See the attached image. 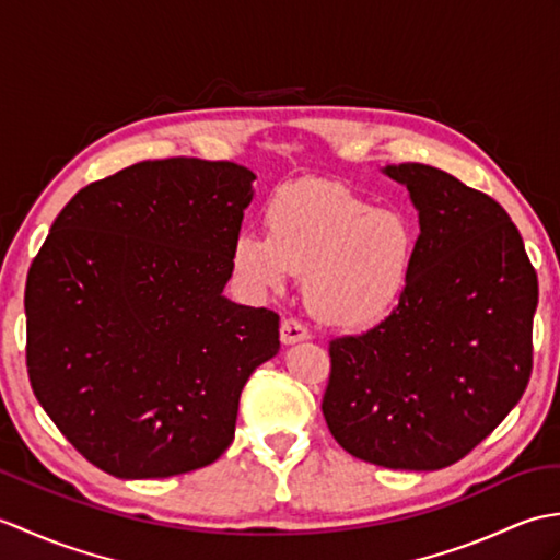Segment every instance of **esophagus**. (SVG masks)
<instances>
[{
	"label": "esophagus",
	"mask_w": 560,
	"mask_h": 560,
	"mask_svg": "<svg viewBox=\"0 0 560 560\" xmlns=\"http://www.w3.org/2000/svg\"><path fill=\"white\" fill-rule=\"evenodd\" d=\"M311 339V331H307L305 325H301L299 319H283L281 323V343L283 347H291V343H299V341H307Z\"/></svg>",
	"instance_id": "obj_1"
}]
</instances>
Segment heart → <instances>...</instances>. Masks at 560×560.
I'll list each match as a JSON object with an SVG mask.
<instances>
[{"label": "heart", "instance_id": "b5f03b06", "mask_svg": "<svg viewBox=\"0 0 560 560\" xmlns=\"http://www.w3.org/2000/svg\"><path fill=\"white\" fill-rule=\"evenodd\" d=\"M269 233L237 231L233 269L249 291H279L305 277V303L329 327L387 317L409 287L416 233L399 211L375 209L329 183H295L267 207Z\"/></svg>", "mask_w": 560, "mask_h": 560}]
</instances>
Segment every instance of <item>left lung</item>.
Masks as SVG:
<instances>
[{"mask_svg":"<svg viewBox=\"0 0 560 560\" xmlns=\"http://www.w3.org/2000/svg\"><path fill=\"white\" fill-rule=\"evenodd\" d=\"M380 171L419 211L411 279L383 323L329 343L323 413L353 457L433 471L477 447L525 395L539 281L489 195L423 163Z\"/></svg>","mask_w":560,"mask_h":560,"instance_id":"8db88e82","label":"left lung"}]
</instances>
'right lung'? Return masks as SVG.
<instances>
[{
	"instance_id": "obj_1",
	"label": "right lung",
	"mask_w": 560,
	"mask_h": 560,
	"mask_svg": "<svg viewBox=\"0 0 560 560\" xmlns=\"http://www.w3.org/2000/svg\"><path fill=\"white\" fill-rule=\"evenodd\" d=\"M255 180L229 161L129 165L71 197L33 259L31 387L117 479L217 462L247 377L279 353V315L223 295Z\"/></svg>"
}]
</instances>
